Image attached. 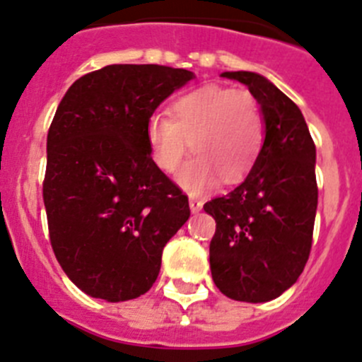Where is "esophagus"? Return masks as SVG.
Returning a JSON list of instances; mask_svg holds the SVG:
<instances>
[{"instance_id": "1", "label": "esophagus", "mask_w": 362, "mask_h": 362, "mask_svg": "<svg viewBox=\"0 0 362 362\" xmlns=\"http://www.w3.org/2000/svg\"><path fill=\"white\" fill-rule=\"evenodd\" d=\"M188 204H190L192 214H199V211L203 210V203H201V201H197V199H190V201H188Z\"/></svg>"}]
</instances>
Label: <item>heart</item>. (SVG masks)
Listing matches in <instances>:
<instances>
[{
	"instance_id": "heart-1",
	"label": "heart",
	"mask_w": 362,
	"mask_h": 362,
	"mask_svg": "<svg viewBox=\"0 0 362 362\" xmlns=\"http://www.w3.org/2000/svg\"><path fill=\"white\" fill-rule=\"evenodd\" d=\"M148 151L159 170L177 174L179 187L199 195L250 174L265 140L260 107L250 91L204 86L185 93L170 105V118L152 115L145 125Z\"/></svg>"
}]
</instances>
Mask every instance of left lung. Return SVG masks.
Masks as SVG:
<instances>
[{
	"label": "left lung",
	"instance_id": "left-lung-1",
	"mask_svg": "<svg viewBox=\"0 0 362 362\" xmlns=\"http://www.w3.org/2000/svg\"><path fill=\"white\" fill-rule=\"evenodd\" d=\"M260 105L265 140L246 179L204 211L217 230L211 278L224 296L264 303L296 284L309 260L317 210L316 147L301 111L260 73L224 71Z\"/></svg>",
	"mask_w": 362,
	"mask_h": 362
}]
</instances>
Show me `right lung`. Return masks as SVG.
Listing matches in <instances>:
<instances>
[{
  "instance_id": "add662e5",
  "label": "right lung",
  "mask_w": 362,
  "mask_h": 362,
  "mask_svg": "<svg viewBox=\"0 0 362 362\" xmlns=\"http://www.w3.org/2000/svg\"><path fill=\"white\" fill-rule=\"evenodd\" d=\"M188 69L111 64L71 84L46 140L49 242L91 298L127 301L152 287L163 247L190 217L188 199L156 167L145 125Z\"/></svg>"
}]
</instances>
